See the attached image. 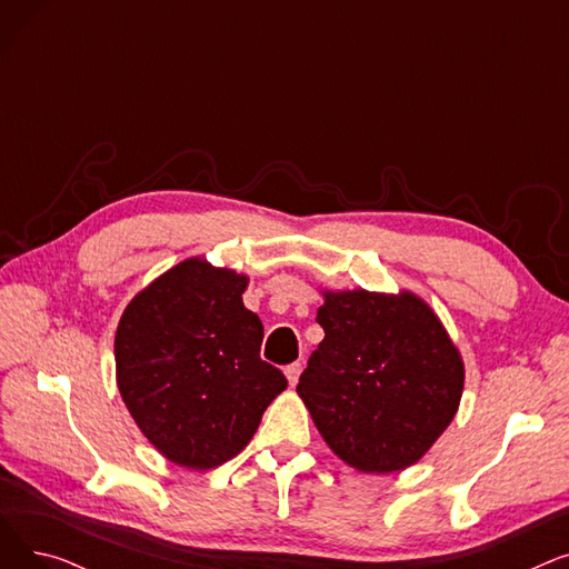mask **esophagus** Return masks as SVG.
Here are the masks:
<instances>
[{
  "label": "esophagus",
  "mask_w": 569,
  "mask_h": 569,
  "mask_svg": "<svg viewBox=\"0 0 569 569\" xmlns=\"http://www.w3.org/2000/svg\"><path fill=\"white\" fill-rule=\"evenodd\" d=\"M300 373H302V362H292L286 367V378L292 387L297 385V380H300Z\"/></svg>",
  "instance_id": "obj_1"
}]
</instances>
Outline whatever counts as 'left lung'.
<instances>
[{
	"label": "left lung",
	"instance_id": "left-lung-1",
	"mask_svg": "<svg viewBox=\"0 0 569 569\" xmlns=\"http://www.w3.org/2000/svg\"><path fill=\"white\" fill-rule=\"evenodd\" d=\"M297 395L348 466L397 472L420 461L455 420L463 392L457 346L412 292L325 290Z\"/></svg>",
	"mask_w": 569,
	"mask_h": 569
}]
</instances>
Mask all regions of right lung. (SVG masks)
<instances>
[{"mask_svg":"<svg viewBox=\"0 0 569 569\" xmlns=\"http://www.w3.org/2000/svg\"><path fill=\"white\" fill-rule=\"evenodd\" d=\"M249 279L200 258L140 290L114 335L117 387L144 438L172 463L209 470L244 450L286 376L260 360Z\"/></svg>","mask_w":569,"mask_h":569,"instance_id":"add662e5","label":"right lung"}]
</instances>
